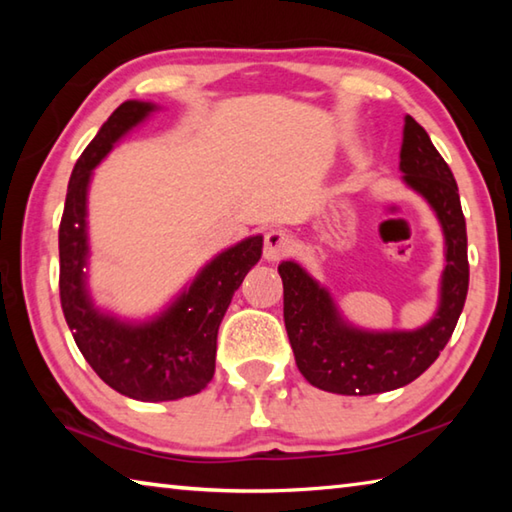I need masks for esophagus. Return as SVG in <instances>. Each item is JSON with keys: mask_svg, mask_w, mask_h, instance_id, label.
<instances>
[{"mask_svg": "<svg viewBox=\"0 0 512 512\" xmlns=\"http://www.w3.org/2000/svg\"><path fill=\"white\" fill-rule=\"evenodd\" d=\"M293 237L284 230H271L264 237V259L266 262H280L282 257H287L293 250Z\"/></svg>", "mask_w": 512, "mask_h": 512, "instance_id": "obj_1", "label": "esophagus"}]
</instances>
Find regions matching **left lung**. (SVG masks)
<instances>
[{
  "mask_svg": "<svg viewBox=\"0 0 512 512\" xmlns=\"http://www.w3.org/2000/svg\"><path fill=\"white\" fill-rule=\"evenodd\" d=\"M402 183L436 214L445 237L438 307L415 329H366L350 323L327 287L296 262H282L284 325L296 366L311 386L336 395H375L411 384L452 336L461 316L470 266L461 198L452 169L411 115L404 117Z\"/></svg>",
  "mask_w": 512,
  "mask_h": 512,
  "instance_id": "1",
  "label": "left lung"
}]
</instances>
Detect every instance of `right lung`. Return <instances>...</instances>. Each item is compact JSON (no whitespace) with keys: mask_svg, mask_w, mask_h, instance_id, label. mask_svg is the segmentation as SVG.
Segmentation results:
<instances>
[{"mask_svg":"<svg viewBox=\"0 0 512 512\" xmlns=\"http://www.w3.org/2000/svg\"><path fill=\"white\" fill-rule=\"evenodd\" d=\"M151 101H124L76 160L58 230L60 305L85 361L117 393L171 402L201 393L214 377L216 334L246 273L262 257V235L221 250L158 314L121 318L99 307L88 282V192L94 169L115 144L149 119Z\"/></svg>","mask_w":512,"mask_h":512,"instance_id":"right-lung-1","label":"right lung"}]
</instances>
